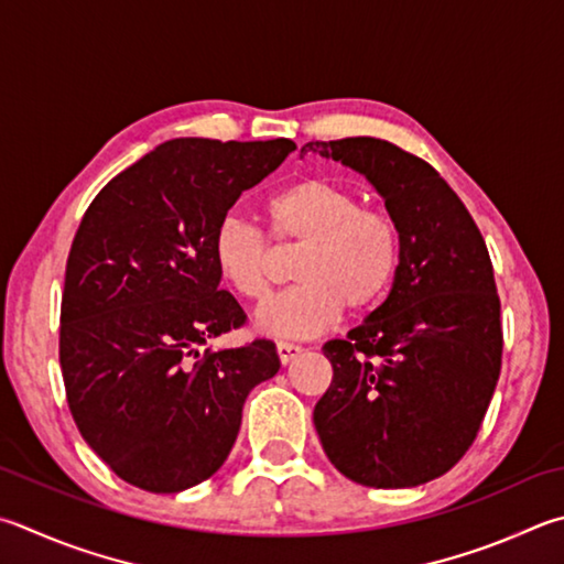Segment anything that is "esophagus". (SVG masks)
I'll use <instances>...</instances> for the list:
<instances>
[{"instance_id": "obj_1", "label": "esophagus", "mask_w": 564, "mask_h": 564, "mask_svg": "<svg viewBox=\"0 0 564 564\" xmlns=\"http://www.w3.org/2000/svg\"><path fill=\"white\" fill-rule=\"evenodd\" d=\"M301 350L303 347L301 345H293V343H275V352H279V357H281V365H289L293 357H299L301 355Z\"/></svg>"}]
</instances>
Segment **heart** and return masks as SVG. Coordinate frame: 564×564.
Returning <instances> with one entry per match:
<instances>
[{
	"mask_svg": "<svg viewBox=\"0 0 564 564\" xmlns=\"http://www.w3.org/2000/svg\"><path fill=\"white\" fill-rule=\"evenodd\" d=\"M269 237L279 247H301L293 289L263 305L256 325L283 337H313L347 308L380 305L399 271L402 234L384 209L362 207V197L325 177H305L263 202ZM214 269L234 293L251 303L273 289L271 253L259 231L237 217L219 221L212 237Z\"/></svg>",
	"mask_w": 564,
	"mask_h": 564,
	"instance_id": "b5f03b06",
	"label": "heart"
}]
</instances>
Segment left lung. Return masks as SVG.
I'll list each match as a JSON object with an SVG mask.
<instances>
[{
  "mask_svg": "<svg viewBox=\"0 0 564 564\" xmlns=\"http://www.w3.org/2000/svg\"><path fill=\"white\" fill-rule=\"evenodd\" d=\"M380 192L402 234L387 301L323 352L333 382L313 424L355 484L412 488L468 452L503 355L494 265L458 194L422 158L377 138L305 142Z\"/></svg>",
  "mask_w": 564,
  "mask_h": 564,
  "instance_id": "8db88e82",
  "label": "left lung"
}]
</instances>
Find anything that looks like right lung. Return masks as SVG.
<instances>
[{
  "label": "right lung",
  "mask_w": 564,
  "mask_h": 564,
  "mask_svg": "<svg viewBox=\"0 0 564 564\" xmlns=\"http://www.w3.org/2000/svg\"><path fill=\"white\" fill-rule=\"evenodd\" d=\"M293 140L177 138L96 194L70 243L58 357L70 414L116 474L180 494L217 474L251 389L281 360L271 340L214 350L247 315L221 291L212 237Z\"/></svg>",
  "instance_id": "obj_1"
}]
</instances>
